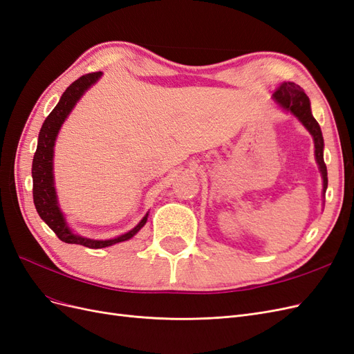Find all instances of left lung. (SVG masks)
<instances>
[{"label": "left lung", "instance_id": "1", "mask_svg": "<svg viewBox=\"0 0 354 354\" xmlns=\"http://www.w3.org/2000/svg\"><path fill=\"white\" fill-rule=\"evenodd\" d=\"M272 99L282 111L294 115L297 120L303 124L306 130L312 134L313 142H315V158L320 171V176H322V180H324L322 194L325 198L326 187H328V171L324 160L325 145H324L322 131H320V127L315 120L312 108H310V99L307 97V94L303 91V88L294 82L281 84L273 93Z\"/></svg>", "mask_w": 354, "mask_h": 354}]
</instances>
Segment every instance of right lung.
Returning <instances> with one entry per match:
<instances>
[{
    "mask_svg": "<svg viewBox=\"0 0 354 354\" xmlns=\"http://www.w3.org/2000/svg\"><path fill=\"white\" fill-rule=\"evenodd\" d=\"M102 78V72H94L84 75L80 80L72 82L66 91L62 94L56 108L51 111V113L46 118L44 124H42L39 136H38V145L37 152L32 160V181H34V189H32V195H34L35 208L39 214V217L46 221L47 226L57 234V238L66 243H77L88 246L93 250L106 248V246H112L115 243H120L124 241L131 239L138 233L149 217V211L145 214V217L138 221L136 226L128 230L120 236L112 239H90L81 236V234L72 232L69 224L65 218V214L60 209V203L57 199V190L55 186V167H53V158H55V145L56 138L59 136L60 128L66 118L75 108V104L80 102V99L85 94V91L90 90L93 85Z\"/></svg>",
    "mask_w": 354,
    "mask_h": 354,
    "instance_id": "right-lung-1",
    "label": "right lung"
}]
</instances>
